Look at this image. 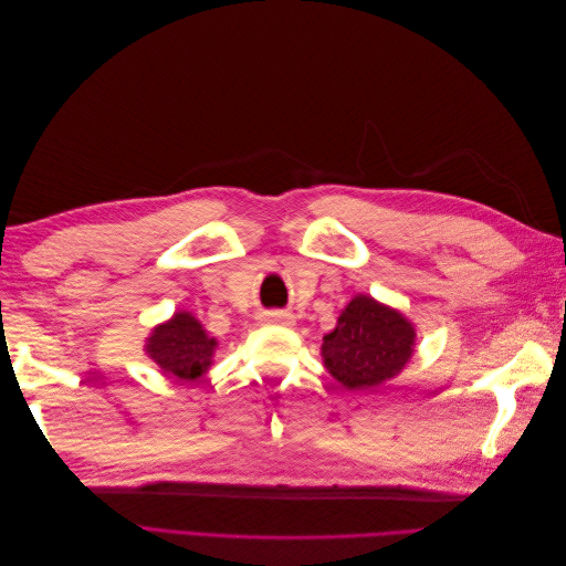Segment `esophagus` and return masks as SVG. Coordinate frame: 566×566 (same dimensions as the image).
Returning a JSON list of instances; mask_svg holds the SVG:
<instances>
[{"instance_id":"obj_1","label":"esophagus","mask_w":566,"mask_h":566,"mask_svg":"<svg viewBox=\"0 0 566 566\" xmlns=\"http://www.w3.org/2000/svg\"><path fill=\"white\" fill-rule=\"evenodd\" d=\"M269 321L271 323H281V325H293V314H285V312H273L269 314Z\"/></svg>"}]
</instances>
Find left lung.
I'll use <instances>...</instances> for the list:
<instances>
[{"label":"left lung","mask_w":566,"mask_h":566,"mask_svg":"<svg viewBox=\"0 0 566 566\" xmlns=\"http://www.w3.org/2000/svg\"><path fill=\"white\" fill-rule=\"evenodd\" d=\"M416 352V328L401 312L356 295L335 331L323 335V366L347 389H373L399 375Z\"/></svg>","instance_id":"obj_1"}]
</instances>
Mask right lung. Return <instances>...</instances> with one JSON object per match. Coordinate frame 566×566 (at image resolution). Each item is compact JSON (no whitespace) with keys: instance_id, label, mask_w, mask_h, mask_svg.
Instances as JSON below:
<instances>
[{"instance_id":"add662e5","label":"right lung","mask_w":566,"mask_h":566,"mask_svg":"<svg viewBox=\"0 0 566 566\" xmlns=\"http://www.w3.org/2000/svg\"><path fill=\"white\" fill-rule=\"evenodd\" d=\"M214 349L217 339L210 337L202 323L188 312H177L146 337V354L167 375H175L181 382L202 378L212 366Z\"/></svg>"}]
</instances>
